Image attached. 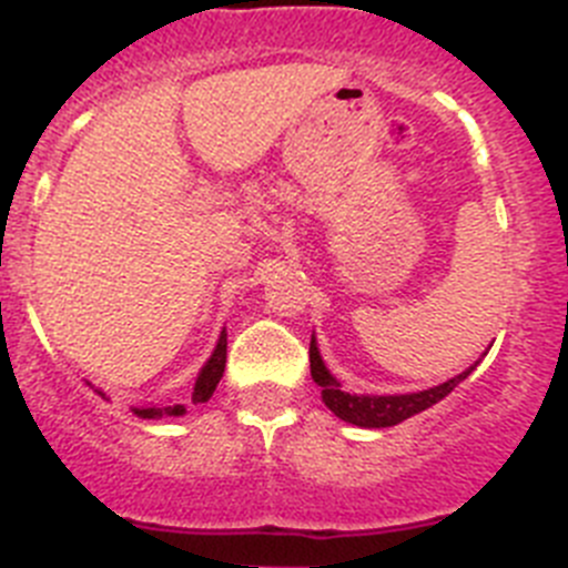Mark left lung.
<instances>
[{"instance_id": "1", "label": "left lung", "mask_w": 568, "mask_h": 568, "mask_svg": "<svg viewBox=\"0 0 568 568\" xmlns=\"http://www.w3.org/2000/svg\"><path fill=\"white\" fill-rule=\"evenodd\" d=\"M311 376H314L316 385L322 387V398L325 405L331 407V413L342 418V422L359 424V427H393V424L405 422V418L416 416V413L427 410L436 402H442L458 382H464L469 376V371L458 373L456 379L444 382V385L430 387V390L422 393H405V396H354V393L339 390V382L334 379L325 367V362L320 359V351H316L314 339H311Z\"/></svg>"}]
</instances>
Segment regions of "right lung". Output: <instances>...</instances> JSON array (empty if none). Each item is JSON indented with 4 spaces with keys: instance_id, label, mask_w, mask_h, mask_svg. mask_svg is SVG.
I'll list each match as a JSON object with an SVG mask.
<instances>
[{
    "instance_id": "right-lung-1",
    "label": "right lung",
    "mask_w": 568,
    "mask_h": 568,
    "mask_svg": "<svg viewBox=\"0 0 568 568\" xmlns=\"http://www.w3.org/2000/svg\"><path fill=\"white\" fill-rule=\"evenodd\" d=\"M223 371H226V331L221 334V342H217V347H214L212 359L206 362V367L201 371V376H197L195 382V393H192V402H209V396L214 393V387H217V382H221ZM138 416L144 418H158L163 416V413H170V416H181L183 413V405H175V407H141V410H135Z\"/></svg>"
}]
</instances>
